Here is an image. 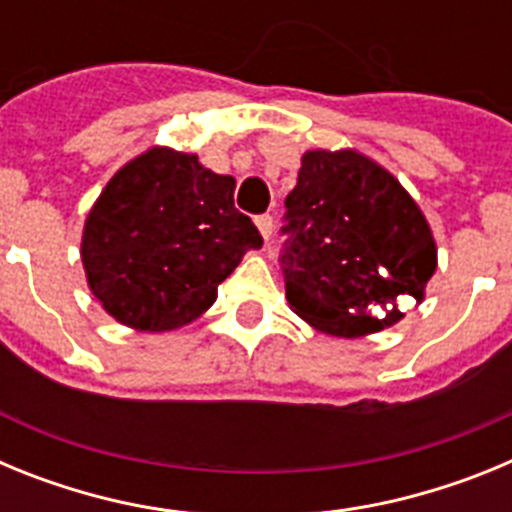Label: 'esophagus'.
<instances>
[{
  "instance_id": "obj_1",
  "label": "esophagus",
  "mask_w": 512,
  "mask_h": 512,
  "mask_svg": "<svg viewBox=\"0 0 512 512\" xmlns=\"http://www.w3.org/2000/svg\"><path fill=\"white\" fill-rule=\"evenodd\" d=\"M256 228H259V233L264 235V241L269 243L271 233H274V217H271V215H259V217H256Z\"/></svg>"
}]
</instances>
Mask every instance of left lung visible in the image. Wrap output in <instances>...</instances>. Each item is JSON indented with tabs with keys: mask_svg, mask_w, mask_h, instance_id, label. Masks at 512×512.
I'll return each instance as SVG.
<instances>
[{
	"mask_svg": "<svg viewBox=\"0 0 512 512\" xmlns=\"http://www.w3.org/2000/svg\"><path fill=\"white\" fill-rule=\"evenodd\" d=\"M289 307L328 336L359 338L402 318L436 271L431 225L387 169L356 151H307L284 200Z\"/></svg>",
	"mask_w": 512,
	"mask_h": 512,
	"instance_id": "left-lung-1",
	"label": "left lung"
}]
</instances>
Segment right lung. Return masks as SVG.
<instances>
[{"instance_id":"add662e5","label":"right lung","mask_w":512,"mask_h":512,"mask_svg":"<svg viewBox=\"0 0 512 512\" xmlns=\"http://www.w3.org/2000/svg\"><path fill=\"white\" fill-rule=\"evenodd\" d=\"M233 176L194 153L151 148L128 161L89 210L81 261L89 289L117 323L182 328L215 302L217 284L264 238L235 210Z\"/></svg>"}]
</instances>
